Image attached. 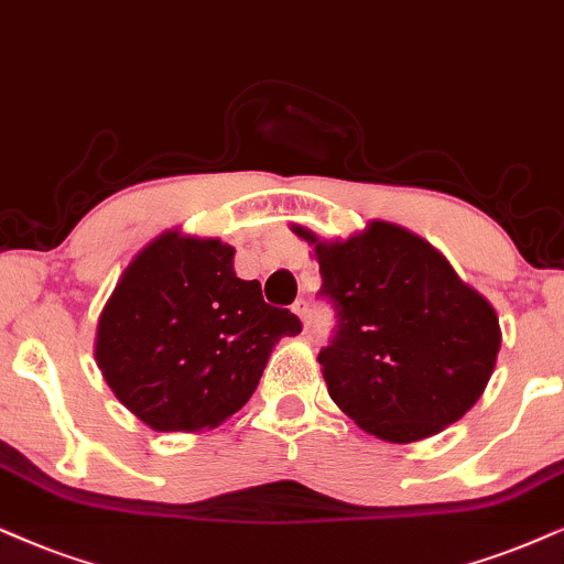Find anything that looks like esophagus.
Returning <instances> with one entry per match:
<instances>
[{
	"instance_id": "obj_1",
	"label": "esophagus",
	"mask_w": 564,
	"mask_h": 564,
	"mask_svg": "<svg viewBox=\"0 0 564 564\" xmlns=\"http://www.w3.org/2000/svg\"><path fill=\"white\" fill-rule=\"evenodd\" d=\"M291 310H294V315L302 319L304 327L310 325V304H306L304 299H299V302H294V306H291Z\"/></svg>"
}]
</instances>
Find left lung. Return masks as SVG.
Listing matches in <instances>:
<instances>
[{"instance_id":"8db88e82","label":"left lung","mask_w":564,"mask_h":564,"mask_svg":"<svg viewBox=\"0 0 564 564\" xmlns=\"http://www.w3.org/2000/svg\"><path fill=\"white\" fill-rule=\"evenodd\" d=\"M315 249L338 333L323 348L327 393L361 430L384 442H416L474 409L500 354L495 306L460 281L440 249L390 220H369L348 239Z\"/></svg>"}]
</instances>
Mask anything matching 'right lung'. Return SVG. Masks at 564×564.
I'll list each match as a JSON object with an SVG mask.
<instances>
[{"mask_svg": "<svg viewBox=\"0 0 564 564\" xmlns=\"http://www.w3.org/2000/svg\"><path fill=\"white\" fill-rule=\"evenodd\" d=\"M234 249L213 237L163 231L119 275L96 327L104 380L155 432H203L237 413L258 388L289 310L241 281Z\"/></svg>", "mask_w": 564, "mask_h": 564, "instance_id": "add662e5", "label": "right lung"}]
</instances>
